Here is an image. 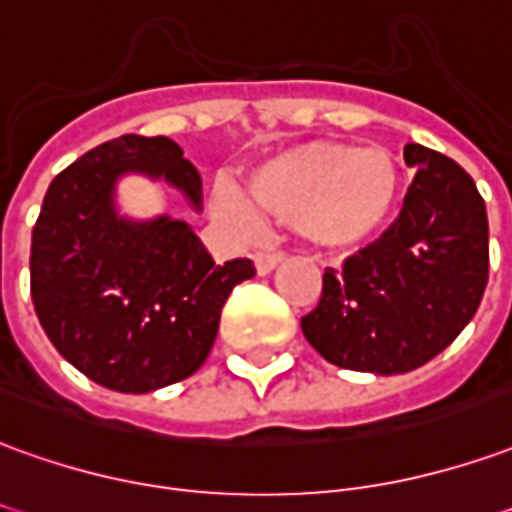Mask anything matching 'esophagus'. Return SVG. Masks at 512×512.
<instances>
[{
    "label": "esophagus",
    "instance_id": "34e87169",
    "mask_svg": "<svg viewBox=\"0 0 512 512\" xmlns=\"http://www.w3.org/2000/svg\"><path fill=\"white\" fill-rule=\"evenodd\" d=\"M280 263H282L280 252H257L255 255V268L260 277H263V274H271V271L280 266Z\"/></svg>",
    "mask_w": 512,
    "mask_h": 512
}]
</instances>
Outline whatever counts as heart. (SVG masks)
I'll use <instances>...</instances> for the list:
<instances>
[{"label":"heart","instance_id":"b5f03b06","mask_svg":"<svg viewBox=\"0 0 512 512\" xmlns=\"http://www.w3.org/2000/svg\"><path fill=\"white\" fill-rule=\"evenodd\" d=\"M246 191L252 200L232 182H216L210 191L213 219L238 238L260 232V206L293 221L307 244L343 252L388 227L402 199V169L382 146L307 141L257 163Z\"/></svg>","mask_w":512,"mask_h":512}]
</instances>
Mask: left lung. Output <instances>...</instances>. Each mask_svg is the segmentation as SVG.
<instances>
[{
	"label": "left lung",
	"instance_id": "left-lung-1",
	"mask_svg": "<svg viewBox=\"0 0 512 512\" xmlns=\"http://www.w3.org/2000/svg\"><path fill=\"white\" fill-rule=\"evenodd\" d=\"M416 169L399 219L324 271L307 343L332 366L380 377L430 363L474 318L488 285V213L452 157L407 144Z\"/></svg>",
	"mask_w": 512,
	"mask_h": 512
}]
</instances>
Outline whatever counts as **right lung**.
Masks as SVG:
<instances>
[{"label":"right lung","instance_id":"right-lung-1","mask_svg":"<svg viewBox=\"0 0 512 512\" xmlns=\"http://www.w3.org/2000/svg\"><path fill=\"white\" fill-rule=\"evenodd\" d=\"M124 174L166 180L202 210V180L171 138L121 135L57 174L32 230L30 288L41 327L88 380L149 393L205 363L221 307L252 260L216 266L188 221L121 216Z\"/></svg>","mask_w":512,"mask_h":512}]
</instances>
